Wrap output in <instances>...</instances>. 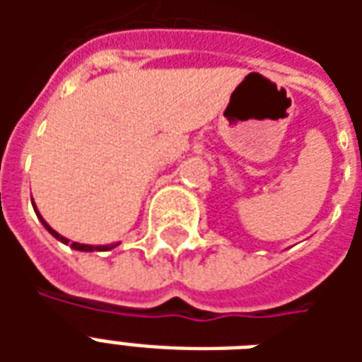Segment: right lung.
<instances>
[{
  "label": "right lung",
  "instance_id": "right-lung-1",
  "mask_svg": "<svg viewBox=\"0 0 362 362\" xmlns=\"http://www.w3.org/2000/svg\"><path fill=\"white\" fill-rule=\"evenodd\" d=\"M35 211H36V205H35ZM38 219L42 221V225H44V227H46V230H48V233H50V235L54 236V238H58L59 243L69 244V240H67L66 236L58 235V233H56V230H54V228H52L50 225H48V223H46V221L42 219V215H40V213H38ZM116 246H118V244H106V246H90V244L71 243V248H74V250H81V252H106V250H112V248H116Z\"/></svg>",
  "mask_w": 362,
  "mask_h": 362
}]
</instances>
